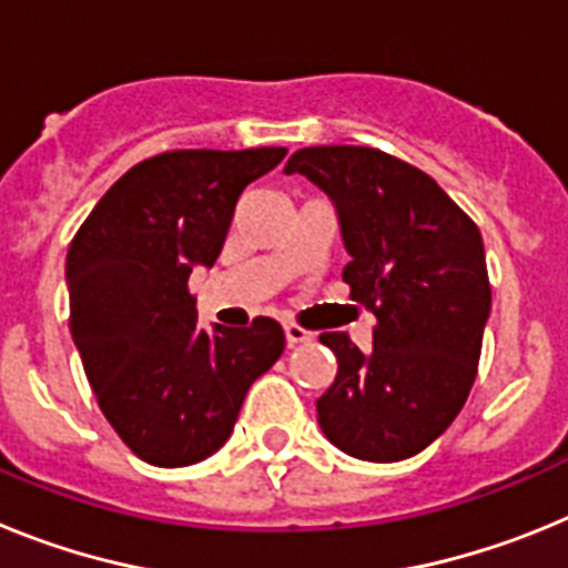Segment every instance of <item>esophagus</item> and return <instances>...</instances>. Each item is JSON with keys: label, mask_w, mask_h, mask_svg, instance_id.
<instances>
[{"label": "esophagus", "mask_w": 568, "mask_h": 568, "mask_svg": "<svg viewBox=\"0 0 568 568\" xmlns=\"http://www.w3.org/2000/svg\"><path fill=\"white\" fill-rule=\"evenodd\" d=\"M284 335H287V344L290 346L307 344V341H313V333H307V329H301L298 324H284Z\"/></svg>", "instance_id": "1"}]
</instances>
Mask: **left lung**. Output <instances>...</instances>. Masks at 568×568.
I'll use <instances>...</instances> for the list:
<instances>
[{"instance_id": "left-lung-1", "label": "left lung", "mask_w": 568, "mask_h": 568, "mask_svg": "<svg viewBox=\"0 0 568 568\" xmlns=\"http://www.w3.org/2000/svg\"><path fill=\"white\" fill-rule=\"evenodd\" d=\"M284 173L329 195L349 295L378 318L373 349L321 335L338 358L315 400L321 429L358 460L413 458L449 429L478 373L491 310L480 230L424 170L375 148L295 150Z\"/></svg>"}]
</instances>
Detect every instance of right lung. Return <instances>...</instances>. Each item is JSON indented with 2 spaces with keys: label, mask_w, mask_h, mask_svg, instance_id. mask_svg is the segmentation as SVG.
I'll use <instances>...</instances> for the list:
<instances>
[{
  "label": "right lung",
  "mask_w": 568,
  "mask_h": 568,
  "mask_svg": "<svg viewBox=\"0 0 568 568\" xmlns=\"http://www.w3.org/2000/svg\"><path fill=\"white\" fill-rule=\"evenodd\" d=\"M284 148L170 150L119 179L68 250L70 335L104 418L153 466H190L233 435L244 395L284 353L273 318L199 327L187 290L213 267L235 202Z\"/></svg>",
  "instance_id": "1"
}]
</instances>
